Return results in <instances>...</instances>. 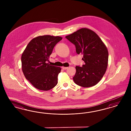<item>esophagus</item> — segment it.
Here are the masks:
<instances>
[{
	"instance_id": "obj_1",
	"label": "esophagus",
	"mask_w": 131,
	"mask_h": 131,
	"mask_svg": "<svg viewBox=\"0 0 131 131\" xmlns=\"http://www.w3.org/2000/svg\"><path fill=\"white\" fill-rule=\"evenodd\" d=\"M62 69H63V70H66V69H67L68 68V67H62Z\"/></svg>"
}]
</instances>
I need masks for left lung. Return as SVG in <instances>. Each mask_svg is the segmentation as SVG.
Here are the masks:
<instances>
[{"instance_id": "8db88e82", "label": "left lung", "mask_w": 131, "mask_h": 131, "mask_svg": "<svg viewBox=\"0 0 131 131\" xmlns=\"http://www.w3.org/2000/svg\"><path fill=\"white\" fill-rule=\"evenodd\" d=\"M65 37L75 45L78 54L83 55L82 60L85 62L82 67L76 66L74 83L83 87L95 85L107 68V48L95 32L87 28L80 29Z\"/></svg>"}]
</instances>
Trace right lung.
<instances>
[{"label": "right lung", "mask_w": 131, "mask_h": 131, "mask_svg": "<svg viewBox=\"0 0 131 131\" xmlns=\"http://www.w3.org/2000/svg\"><path fill=\"white\" fill-rule=\"evenodd\" d=\"M62 38L46 35L33 38L21 55V68L26 79L36 88L48 91L58 83L61 68L47 63L53 49Z\"/></svg>", "instance_id": "right-lung-1"}]
</instances>
